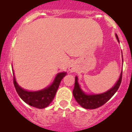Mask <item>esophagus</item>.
<instances>
[{
    "instance_id": "34e87169",
    "label": "esophagus",
    "mask_w": 132,
    "mask_h": 132,
    "mask_svg": "<svg viewBox=\"0 0 132 132\" xmlns=\"http://www.w3.org/2000/svg\"><path fill=\"white\" fill-rule=\"evenodd\" d=\"M69 70H71V71H72V70H73V68H72V67H70Z\"/></svg>"
}]
</instances>
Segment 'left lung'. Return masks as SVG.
<instances>
[{"label": "left lung", "mask_w": 132, "mask_h": 132, "mask_svg": "<svg viewBox=\"0 0 132 132\" xmlns=\"http://www.w3.org/2000/svg\"><path fill=\"white\" fill-rule=\"evenodd\" d=\"M116 37L118 41L119 42L118 37L116 34ZM122 79V71L121 72L120 76L118 80L114 85V87L105 93L99 94H85L82 91L78 82L77 77H75V87L73 90V94L77 102L80 104L82 108L86 109H95L101 106L104 105L106 102H108L110 99L112 97L118 89L120 86Z\"/></svg>", "instance_id": "1"}]
</instances>
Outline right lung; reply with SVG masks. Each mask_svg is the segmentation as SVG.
<instances>
[{"mask_svg": "<svg viewBox=\"0 0 132 132\" xmlns=\"http://www.w3.org/2000/svg\"><path fill=\"white\" fill-rule=\"evenodd\" d=\"M66 75L65 72L59 73L57 75L53 83L50 87L38 91H28L21 88L16 82L14 77V85L20 97L29 105L35 108L42 109L46 108L52 102L55 96L61 80Z\"/></svg>", "mask_w": 132, "mask_h": 132, "instance_id": "add662e5", "label": "right lung"}]
</instances>
